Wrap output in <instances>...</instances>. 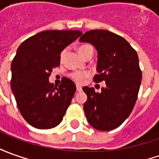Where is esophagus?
Returning a JSON list of instances; mask_svg holds the SVG:
<instances>
[{
	"mask_svg": "<svg viewBox=\"0 0 159 159\" xmlns=\"http://www.w3.org/2000/svg\"><path fill=\"white\" fill-rule=\"evenodd\" d=\"M76 90H77V92H81L82 91V87L80 86H76Z\"/></svg>",
	"mask_w": 159,
	"mask_h": 159,
	"instance_id": "obj_1",
	"label": "esophagus"
}]
</instances>
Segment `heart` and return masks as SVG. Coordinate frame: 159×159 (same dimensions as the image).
<instances>
[{
    "instance_id": "heart-1",
    "label": "heart",
    "mask_w": 159,
    "mask_h": 159,
    "mask_svg": "<svg viewBox=\"0 0 159 159\" xmlns=\"http://www.w3.org/2000/svg\"><path fill=\"white\" fill-rule=\"evenodd\" d=\"M92 48L90 45H81V46L79 47L78 51H79L80 54V53L84 52L86 50H87L88 48ZM86 75H87V73H83V72H74V73H72L70 74V77L72 78L75 82H77V83H81V82L84 80V79L86 77Z\"/></svg>"
}]
</instances>
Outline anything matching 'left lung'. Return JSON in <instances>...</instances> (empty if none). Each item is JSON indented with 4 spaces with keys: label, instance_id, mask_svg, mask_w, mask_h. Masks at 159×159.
<instances>
[{
    "label": "left lung",
    "instance_id": "left-lung-1",
    "mask_svg": "<svg viewBox=\"0 0 159 159\" xmlns=\"http://www.w3.org/2000/svg\"><path fill=\"white\" fill-rule=\"evenodd\" d=\"M80 41L96 48L98 74L93 80L106 82L100 93L93 87L82 88L87 95L86 119L97 130L111 131L127 119L135 106L142 80L139 57L127 40L107 30H90Z\"/></svg>",
    "mask_w": 159,
    "mask_h": 159
}]
</instances>
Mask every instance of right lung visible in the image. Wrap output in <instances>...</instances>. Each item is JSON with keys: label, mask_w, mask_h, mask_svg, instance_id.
Returning <instances> with one entry per match:
<instances>
[{"label": "right lung", "mask_w": 159, "mask_h": 159, "mask_svg": "<svg viewBox=\"0 0 159 159\" xmlns=\"http://www.w3.org/2000/svg\"><path fill=\"white\" fill-rule=\"evenodd\" d=\"M82 34L79 30H48L24 40L11 64V89L22 117L37 129H51L63 119L76 91L63 78L59 87L48 79L61 53Z\"/></svg>", "instance_id": "obj_1"}]
</instances>
